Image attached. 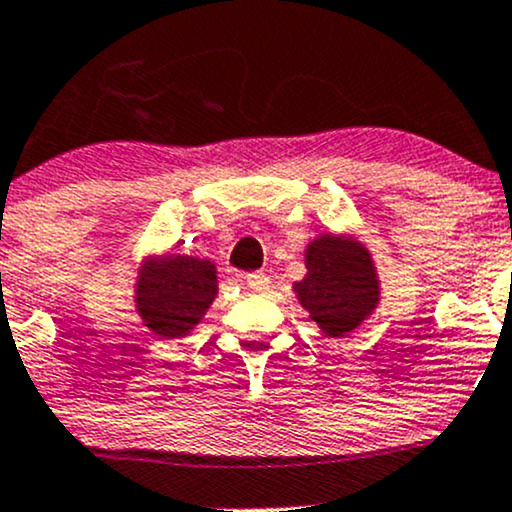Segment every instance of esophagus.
Returning <instances> with one entry per match:
<instances>
[{"label": "esophagus", "mask_w": 512, "mask_h": 512, "mask_svg": "<svg viewBox=\"0 0 512 512\" xmlns=\"http://www.w3.org/2000/svg\"><path fill=\"white\" fill-rule=\"evenodd\" d=\"M245 281H248L250 291L262 293V291L269 289V276L262 274V272H250V274H245Z\"/></svg>", "instance_id": "obj_1"}]
</instances>
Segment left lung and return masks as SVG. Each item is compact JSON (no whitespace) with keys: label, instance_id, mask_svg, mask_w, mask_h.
<instances>
[{"label":"left lung","instance_id":"8db88e82","mask_svg":"<svg viewBox=\"0 0 512 512\" xmlns=\"http://www.w3.org/2000/svg\"><path fill=\"white\" fill-rule=\"evenodd\" d=\"M298 301L327 337H346L378 308L380 281L370 252L354 238L320 236L305 250Z\"/></svg>","mask_w":512,"mask_h":512}]
</instances>
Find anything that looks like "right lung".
I'll return each instance as SVG.
<instances>
[{"instance_id":"1","label":"right lung","mask_w":512,"mask_h":512,"mask_svg":"<svg viewBox=\"0 0 512 512\" xmlns=\"http://www.w3.org/2000/svg\"><path fill=\"white\" fill-rule=\"evenodd\" d=\"M219 284L209 260L166 255L146 262L137 281V313L163 339L187 337L214 303Z\"/></svg>"}]
</instances>
